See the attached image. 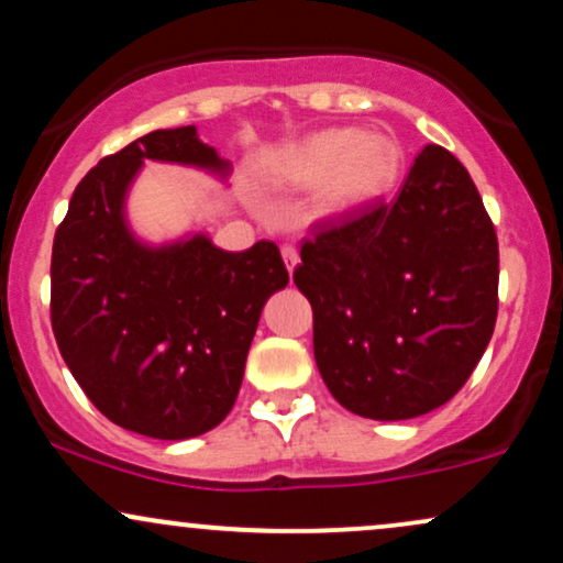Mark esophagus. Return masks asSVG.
<instances>
[{"label": "esophagus", "mask_w": 563, "mask_h": 563, "mask_svg": "<svg viewBox=\"0 0 563 563\" xmlns=\"http://www.w3.org/2000/svg\"><path fill=\"white\" fill-rule=\"evenodd\" d=\"M280 254H283V262H286L288 273H294V267L299 264V249H296L294 243H283Z\"/></svg>", "instance_id": "obj_1"}]
</instances>
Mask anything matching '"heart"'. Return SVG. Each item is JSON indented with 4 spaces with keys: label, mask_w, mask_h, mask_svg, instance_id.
Segmentation results:
<instances>
[{
    "label": "heart",
    "mask_w": 563,
    "mask_h": 563,
    "mask_svg": "<svg viewBox=\"0 0 563 563\" xmlns=\"http://www.w3.org/2000/svg\"><path fill=\"white\" fill-rule=\"evenodd\" d=\"M404 165L398 141L362 128H328L286 148L275 162V175L294 186L324 184V205L349 212L372 205L396 183Z\"/></svg>",
    "instance_id": "b5f03b06"
}]
</instances>
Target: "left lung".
<instances>
[{"mask_svg":"<svg viewBox=\"0 0 563 563\" xmlns=\"http://www.w3.org/2000/svg\"><path fill=\"white\" fill-rule=\"evenodd\" d=\"M294 283L338 404L385 422L428 415L462 390L490 343L496 228L466 167L430 144L396 199L311 225Z\"/></svg>","mask_w":563,"mask_h":563,"instance_id":"1","label":"left lung"}]
</instances>
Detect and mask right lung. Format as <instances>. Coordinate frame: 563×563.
I'll return each mask as SVG.
<instances>
[{"label":"right lung","instance_id":"right-lung-1","mask_svg":"<svg viewBox=\"0 0 563 563\" xmlns=\"http://www.w3.org/2000/svg\"><path fill=\"white\" fill-rule=\"evenodd\" d=\"M144 159L225 170L194 125L152 131L86 173L52 246V330L110 422L159 440L217 428L239 396L264 301L286 288L273 241L222 252L205 235L148 249L123 217Z\"/></svg>","mask_w":563,"mask_h":563}]
</instances>
